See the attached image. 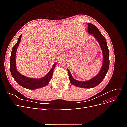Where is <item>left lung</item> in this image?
I'll return each mask as SVG.
<instances>
[{
  "label": "left lung",
  "instance_id": "1",
  "mask_svg": "<svg viewBox=\"0 0 127 127\" xmlns=\"http://www.w3.org/2000/svg\"><path fill=\"white\" fill-rule=\"evenodd\" d=\"M87 32L93 35L95 39L97 41L102 49L103 57V61L101 69L98 74L91 79L86 81H79L74 78L72 76L70 71L68 70L70 82L71 84L77 87L84 88H93L97 86L100 84L103 79L105 78L106 73L108 71L110 60H109V50L106 43L105 38L101 34L99 30L94 25L91 23H87Z\"/></svg>",
  "mask_w": 127,
  "mask_h": 127
}]
</instances>
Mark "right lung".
<instances>
[{
	"label": "right lung",
	"instance_id": "obj_1",
	"mask_svg": "<svg viewBox=\"0 0 127 127\" xmlns=\"http://www.w3.org/2000/svg\"><path fill=\"white\" fill-rule=\"evenodd\" d=\"M22 36V34L19 37L17 42L14 46L11 51L10 58V70L11 75L19 85L29 90H36L48 85L52 77L53 70L56 67V63L53 64L52 68L48 74L41 78L38 79L28 77L21 74L17 71L16 64V53Z\"/></svg>",
	"mask_w": 127,
	"mask_h": 127
}]
</instances>
